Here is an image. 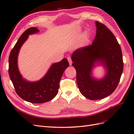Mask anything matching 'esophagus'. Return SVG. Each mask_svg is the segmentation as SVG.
<instances>
[{"instance_id":"1","label":"esophagus","mask_w":134,"mask_h":134,"mask_svg":"<svg viewBox=\"0 0 134 134\" xmlns=\"http://www.w3.org/2000/svg\"><path fill=\"white\" fill-rule=\"evenodd\" d=\"M67 60H68V62H69V65L71 66L72 64V60H71V58L70 57H68L67 58Z\"/></svg>"}]
</instances>
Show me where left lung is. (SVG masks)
I'll return each instance as SVG.
<instances>
[{
    "instance_id": "left-lung-1",
    "label": "left lung",
    "mask_w": 134,
    "mask_h": 134,
    "mask_svg": "<svg viewBox=\"0 0 134 134\" xmlns=\"http://www.w3.org/2000/svg\"><path fill=\"white\" fill-rule=\"evenodd\" d=\"M95 24L96 35L92 45L75 50L71 57L79 91L91 100L102 99L112 94L123 70V56L117 39L105 25L98 21ZM97 65L105 71L99 79L93 75Z\"/></svg>"
}]
</instances>
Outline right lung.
Masks as SVG:
<instances>
[{
    "instance_id": "obj_1",
    "label": "right lung",
    "mask_w": 134,
    "mask_h": 134,
    "mask_svg": "<svg viewBox=\"0 0 134 134\" xmlns=\"http://www.w3.org/2000/svg\"><path fill=\"white\" fill-rule=\"evenodd\" d=\"M39 30L31 27L23 33L11 50L9 59V74L15 91L23 100L33 103H42L51 100L56 96L59 83L65 69L69 66L66 58L53 63L44 76L38 81H30L24 78L20 73L17 60L20 49L30 35Z\"/></svg>"
}]
</instances>
